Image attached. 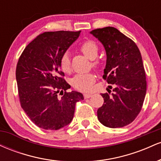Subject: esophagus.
Returning a JSON list of instances; mask_svg holds the SVG:
<instances>
[{
	"mask_svg": "<svg viewBox=\"0 0 161 161\" xmlns=\"http://www.w3.org/2000/svg\"><path fill=\"white\" fill-rule=\"evenodd\" d=\"M92 96V94H84V97L85 98H89V97H91Z\"/></svg>",
	"mask_w": 161,
	"mask_h": 161,
	"instance_id": "34e87169",
	"label": "esophagus"
}]
</instances>
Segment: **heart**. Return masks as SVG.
<instances>
[{"mask_svg":"<svg viewBox=\"0 0 161 161\" xmlns=\"http://www.w3.org/2000/svg\"><path fill=\"white\" fill-rule=\"evenodd\" d=\"M79 49L82 53L88 59L92 60V65L93 67L98 68L101 66V60L96 59L98 53V46L93 40L88 39L81 44ZM60 68L64 73H69L71 71V61L69 55L67 52L64 53L60 59ZM96 77L94 73H88L84 74H78L72 79V86L75 89L81 92H88L95 83Z\"/></svg>","mask_w":161,"mask_h":161,"instance_id":"b5f03b06","label":"heart"}]
</instances>
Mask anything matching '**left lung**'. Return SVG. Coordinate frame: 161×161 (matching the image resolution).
<instances>
[{
	"label": "left lung",
	"instance_id": "8db88e82",
	"mask_svg": "<svg viewBox=\"0 0 161 161\" xmlns=\"http://www.w3.org/2000/svg\"><path fill=\"white\" fill-rule=\"evenodd\" d=\"M91 33L104 46L107 64L103 79L112 86L113 93L101 94L104 104L97 118L105 126L119 128L137 117L145 100L147 81L139 49L131 38L114 27L92 30Z\"/></svg>",
	"mask_w": 161,
	"mask_h": 161
}]
</instances>
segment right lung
Returning a JSON list of instances; mask_svg holds the SVG:
<instances>
[{
	"label": "right lung",
	"instance_id": "1",
	"mask_svg": "<svg viewBox=\"0 0 161 161\" xmlns=\"http://www.w3.org/2000/svg\"><path fill=\"white\" fill-rule=\"evenodd\" d=\"M81 31L45 32L28 45L16 69L22 108L37 126L57 130L68 125L82 94L67 92L70 86L60 69V59ZM60 92L62 97L58 96Z\"/></svg>",
	"mask_w": 161,
	"mask_h": 161
}]
</instances>
